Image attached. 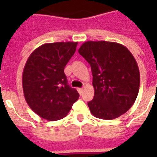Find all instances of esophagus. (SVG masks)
<instances>
[{"label": "esophagus", "instance_id": "1", "mask_svg": "<svg viewBox=\"0 0 157 157\" xmlns=\"http://www.w3.org/2000/svg\"><path fill=\"white\" fill-rule=\"evenodd\" d=\"M77 90H78V92H79V94H82V93H83V88H78L77 89Z\"/></svg>", "mask_w": 157, "mask_h": 157}]
</instances>
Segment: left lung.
Returning a JSON list of instances; mask_svg holds the SVG:
<instances>
[{
  "instance_id": "obj_1",
  "label": "left lung",
  "mask_w": 157,
  "mask_h": 157,
  "mask_svg": "<svg viewBox=\"0 0 157 157\" xmlns=\"http://www.w3.org/2000/svg\"><path fill=\"white\" fill-rule=\"evenodd\" d=\"M78 52L90 63L93 75L94 96L88 103L91 113L103 120L125 113L135 102L140 85L133 54L123 45L104 40L86 41Z\"/></svg>"
}]
</instances>
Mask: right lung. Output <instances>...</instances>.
I'll use <instances>...</instances> for the list:
<instances>
[{
	"label": "right lung",
	"instance_id": "add662e5",
	"mask_svg": "<svg viewBox=\"0 0 157 157\" xmlns=\"http://www.w3.org/2000/svg\"><path fill=\"white\" fill-rule=\"evenodd\" d=\"M77 42L46 43L26 62L23 90L26 102L36 114L54 121L66 117L79 98L67 84L64 67L76 52Z\"/></svg>",
	"mask_w": 157,
	"mask_h": 157
}]
</instances>
